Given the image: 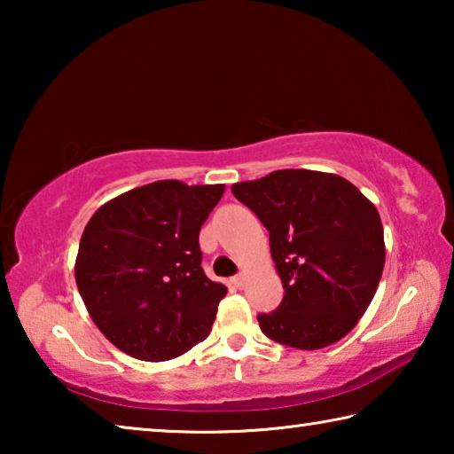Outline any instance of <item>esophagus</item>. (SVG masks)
<instances>
[{"label": "esophagus", "mask_w": 454, "mask_h": 454, "mask_svg": "<svg viewBox=\"0 0 454 454\" xmlns=\"http://www.w3.org/2000/svg\"><path fill=\"white\" fill-rule=\"evenodd\" d=\"M232 282L236 284V288H244V282H246V276L244 274H236Z\"/></svg>", "instance_id": "34e87169"}]
</instances>
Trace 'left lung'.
I'll use <instances>...</instances> for the list:
<instances>
[{
  "label": "left lung",
  "mask_w": 454,
  "mask_h": 454,
  "mask_svg": "<svg viewBox=\"0 0 454 454\" xmlns=\"http://www.w3.org/2000/svg\"><path fill=\"white\" fill-rule=\"evenodd\" d=\"M232 194L270 232L284 288L278 309L258 314L262 333L317 350L347 336L372 302L384 268L379 210L336 174L276 170L238 182Z\"/></svg>",
  "instance_id": "8db88e82"
}]
</instances>
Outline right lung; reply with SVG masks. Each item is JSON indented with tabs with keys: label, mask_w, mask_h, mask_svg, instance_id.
I'll return each instance as SVG.
<instances>
[{
	"label": "right lung",
	"mask_w": 454,
	"mask_h": 454,
	"mask_svg": "<svg viewBox=\"0 0 454 454\" xmlns=\"http://www.w3.org/2000/svg\"><path fill=\"white\" fill-rule=\"evenodd\" d=\"M222 184L160 180L106 202L83 230L75 284L114 347L162 363L210 334L226 286L202 270L200 228Z\"/></svg>",
	"instance_id": "add662e5"
}]
</instances>
